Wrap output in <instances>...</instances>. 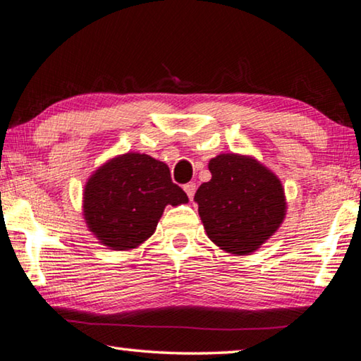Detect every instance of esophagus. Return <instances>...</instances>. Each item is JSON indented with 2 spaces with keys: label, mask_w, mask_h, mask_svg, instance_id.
Masks as SVG:
<instances>
[{
  "label": "esophagus",
  "mask_w": 361,
  "mask_h": 361,
  "mask_svg": "<svg viewBox=\"0 0 361 361\" xmlns=\"http://www.w3.org/2000/svg\"><path fill=\"white\" fill-rule=\"evenodd\" d=\"M184 190H185V193H187V197L190 198V200H193V197H195V190H197V185H195L193 182H188V184H185V185H184Z\"/></svg>",
  "instance_id": "obj_1"
}]
</instances>
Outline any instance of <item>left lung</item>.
<instances>
[{
    "instance_id": "obj_1",
    "label": "left lung",
    "mask_w": 361,
    "mask_h": 361,
    "mask_svg": "<svg viewBox=\"0 0 361 361\" xmlns=\"http://www.w3.org/2000/svg\"><path fill=\"white\" fill-rule=\"evenodd\" d=\"M208 168L211 180L193 198L208 238L236 256L254 252L286 216L280 179L257 159L238 153H221Z\"/></svg>"
}]
</instances>
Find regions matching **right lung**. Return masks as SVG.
<instances>
[{"label": "right lung", "instance_id": "1", "mask_svg": "<svg viewBox=\"0 0 361 361\" xmlns=\"http://www.w3.org/2000/svg\"><path fill=\"white\" fill-rule=\"evenodd\" d=\"M187 202L168 164L131 152L109 159L87 179L82 216L99 243L128 251L150 238L168 204Z\"/></svg>", "mask_w": 361, "mask_h": 361}]
</instances>
